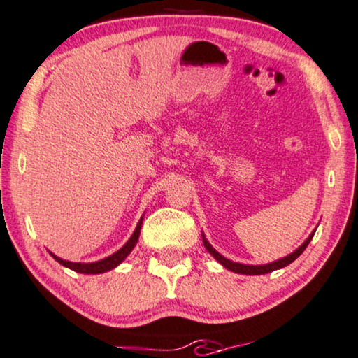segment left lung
Returning a JSON list of instances; mask_svg holds the SVG:
<instances>
[{
	"mask_svg": "<svg viewBox=\"0 0 358 358\" xmlns=\"http://www.w3.org/2000/svg\"><path fill=\"white\" fill-rule=\"evenodd\" d=\"M313 234H315V231H313L310 236L306 239V243H303L301 248L296 249L294 252L287 255V257H282L280 260H276V262H271V264H266V265H243V264H238V262H231V260H228V259L223 257V255L218 254L217 250L213 249L209 243H207V239L204 238V234H202V241H204L206 249L209 250V252L213 255V259H217L218 262H220L223 266H225V268L234 271V273H241V275H265V273H270V271L280 270V268H282V266H286V265H289V264L294 262V260L299 257V255H301L303 250H306V248L308 246V243L312 241Z\"/></svg>",
	"mask_w": 358,
	"mask_h": 358,
	"instance_id": "left-lung-1",
	"label": "left lung"
}]
</instances>
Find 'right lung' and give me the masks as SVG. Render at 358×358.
<instances>
[{"mask_svg":"<svg viewBox=\"0 0 358 358\" xmlns=\"http://www.w3.org/2000/svg\"><path fill=\"white\" fill-rule=\"evenodd\" d=\"M141 222H138L136 225V230L135 233L131 234V238L128 239V241L125 243V246L117 250L115 254L109 255V257H106L103 260H99V262H93V264H73V262H69V260H62L59 257H56L55 254H51L52 257H55L57 262H59L61 265L67 266V268H71L73 271H78V273H87V275H96V273H104V271H109L112 268H115L117 265L122 264V260H124L128 254L131 252L133 248L136 246L138 243V238H140V230H141Z\"/></svg>","mask_w":358,"mask_h":358,"instance_id":"1","label":"right lung"}]
</instances>
